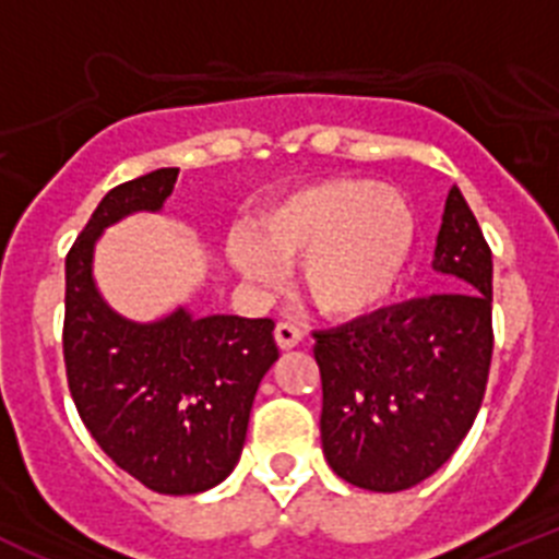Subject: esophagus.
Here are the masks:
<instances>
[{
	"instance_id": "34e87169",
	"label": "esophagus",
	"mask_w": 559,
	"mask_h": 559,
	"mask_svg": "<svg viewBox=\"0 0 559 559\" xmlns=\"http://www.w3.org/2000/svg\"><path fill=\"white\" fill-rule=\"evenodd\" d=\"M274 338H276V344H280V349H294V347H299V344H302L305 333L296 328V324L280 322L274 328Z\"/></svg>"
}]
</instances>
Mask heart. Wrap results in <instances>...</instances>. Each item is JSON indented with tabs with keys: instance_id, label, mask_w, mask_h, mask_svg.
Instances as JSON below:
<instances>
[{
	"instance_id": "b5f03b06",
	"label": "heart",
	"mask_w": 559,
	"mask_h": 559,
	"mask_svg": "<svg viewBox=\"0 0 559 559\" xmlns=\"http://www.w3.org/2000/svg\"><path fill=\"white\" fill-rule=\"evenodd\" d=\"M417 221L394 187L330 179L290 192L260 215L251 235H231V269L257 288H276L280 265L299 263L308 302L324 316H360L386 302L412 260Z\"/></svg>"
}]
</instances>
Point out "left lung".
I'll return each instance as SVG.
<instances>
[{
    "mask_svg": "<svg viewBox=\"0 0 559 559\" xmlns=\"http://www.w3.org/2000/svg\"><path fill=\"white\" fill-rule=\"evenodd\" d=\"M442 294L316 333L322 448L335 476L400 492L453 456L481 408L492 358V254L451 187L433 249Z\"/></svg>",
    "mask_w": 559,
    "mask_h": 559,
    "instance_id": "obj_1",
    "label": "left lung"
}]
</instances>
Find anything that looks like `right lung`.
I'll return each instance as SVG.
<instances>
[{
    "instance_id": "add662e5",
    "label": "right lung",
    "mask_w": 559,
    "mask_h": 559,
    "mask_svg": "<svg viewBox=\"0 0 559 559\" xmlns=\"http://www.w3.org/2000/svg\"><path fill=\"white\" fill-rule=\"evenodd\" d=\"M179 167L106 192L67 254L63 360L83 426L147 490L195 496L235 471L260 380L280 358L271 319L195 316L187 305L133 322L103 299L95 249L108 226L162 212Z\"/></svg>"
}]
</instances>
